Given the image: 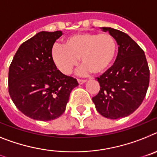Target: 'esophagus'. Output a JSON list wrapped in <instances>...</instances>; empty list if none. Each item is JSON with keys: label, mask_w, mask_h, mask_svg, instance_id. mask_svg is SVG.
Here are the masks:
<instances>
[{"label": "esophagus", "mask_w": 157, "mask_h": 157, "mask_svg": "<svg viewBox=\"0 0 157 157\" xmlns=\"http://www.w3.org/2000/svg\"><path fill=\"white\" fill-rule=\"evenodd\" d=\"M77 81H78V83L80 84H84V83L86 82V80H82V79H78V80H77Z\"/></svg>", "instance_id": "1"}]
</instances>
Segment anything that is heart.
<instances>
[{
	"label": "heart",
	"mask_w": 157,
	"mask_h": 157,
	"mask_svg": "<svg viewBox=\"0 0 157 157\" xmlns=\"http://www.w3.org/2000/svg\"><path fill=\"white\" fill-rule=\"evenodd\" d=\"M64 46L52 48V59L58 69L69 74L80 58L82 73H103L111 65L117 51L116 40L110 34L80 32L65 39Z\"/></svg>",
	"instance_id": "heart-1"
}]
</instances>
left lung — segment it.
<instances>
[{"mask_svg": "<svg viewBox=\"0 0 157 157\" xmlns=\"http://www.w3.org/2000/svg\"><path fill=\"white\" fill-rule=\"evenodd\" d=\"M101 29L115 39L118 52L112 66L97 77L100 90L92 101L103 117L118 119L131 114L141 104L150 73L144 52L135 41L118 30Z\"/></svg>", "mask_w": 157, "mask_h": 157, "instance_id": "obj_1", "label": "left lung"}]
</instances>
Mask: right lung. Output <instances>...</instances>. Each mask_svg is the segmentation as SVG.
Segmentation results:
<instances>
[{
  "label": "right lung",
  "mask_w": 157,
  "mask_h": 157,
  "mask_svg": "<svg viewBox=\"0 0 157 157\" xmlns=\"http://www.w3.org/2000/svg\"><path fill=\"white\" fill-rule=\"evenodd\" d=\"M61 31H41L22 43L9 71V92L16 107L26 116L50 121L65 112L77 79L57 69L51 56Z\"/></svg>",
  "instance_id": "right-lung-1"
}]
</instances>
